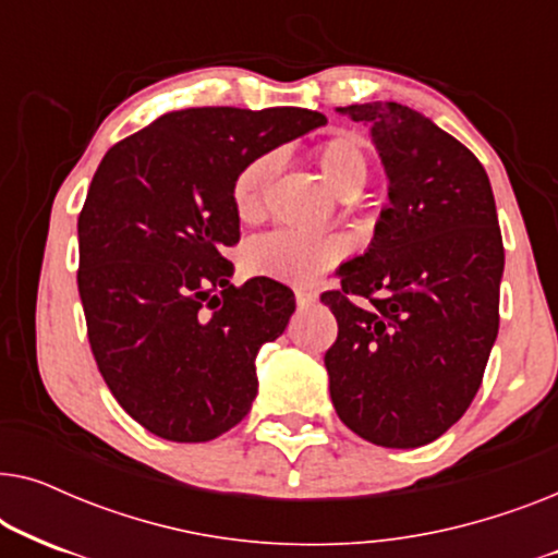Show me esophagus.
I'll return each instance as SVG.
<instances>
[{"mask_svg":"<svg viewBox=\"0 0 558 558\" xmlns=\"http://www.w3.org/2000/svg\"><path fill=\"white\" fill-rule=\"evenodd\" d=\"M294 296H296V304H300V307H310V304H315L317 302V294L312 292V289H294Z\"/></svg>","mask_w":558,"mask_h":558,"instance_id":"esophagus-1","label":"esophagus"}]
</instances>
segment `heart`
Instances as JSON below:
<instances>
[{
  "label": "heart",
  "instance_id": "1",
  "mask_svg": "<svg viewBox=\"0 0 558 558\" xmlns=\"http://www.w3.org/2000/svg\"><path fill=\"white\" fill-rule=\"evenodd\" d=\"M319 172L340 201H355L368 182L371 165L363 142L353 134H335L319 142L315 149ZM279 170V157L274 151L248 159L231 180V208L235 218L251 223L262 216L264 197L274 174ZM342 254L340 241L330 235H307L296 231H271L243 246L241 262L251 277L310 284L319 274L338 262Z\"/></svg>",
  "mask_w": 558,
  "mask_h": 558
}]
</instances>
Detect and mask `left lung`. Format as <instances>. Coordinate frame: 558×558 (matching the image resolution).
I'll list each match as a JSON object with an SVG mask.
<instances>
[{
	"label": "left lung",
	"instance_id": "1",
	"mask_svg": "<svg viewBox=\"0 0 558 558\" xmlns=\"http://www.w3.org/2000/svg\"><path fill=\"white\" fill-rule=\"evenodd\" d=\"M342 117L371 129L388 205L365 254L323 302L338 319L325 353L335 411L378 447L429 445L475 399L498 338L506 251L480 159L432 119L393 101Z\"/></svg>",
	"mask_w": 558,
	"mask_h": 558
}]
</instances>
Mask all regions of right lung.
I'll use <instances>...</instances> for the list:
<instances>
[{
  "instance_id": "obj_1",
  "label": "right lung",
  "mask_w": 558,
  "mask_h": 558,
  "mask_svg": "<svg viewBox=\"0 0 558 558\" xmlns=\"http://www.w3.org/2000/svg\"><path fill=\"white\" fill-rule=\"evenodd\" d=\"M327 124L307 109L170 111L106 151L78 216V292L113 399L170 441H210L248 414L256 353L292 289L233 287L231 180L248 159Z\"/></svg>"
}]
</instances>
